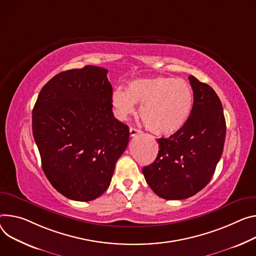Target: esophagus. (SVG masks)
Returning a JSON list of instances; mask_svg holds the SVG:
<instances>
[{
	"label": "esophagus",
	"mask_w": 256,
	"mask_h": 256,
	"mask_svg": "<svg viewBox=\"0 0 256 256\" xmlns=\"http://www.w3.org/2000/svg\"><path fill=\"white\" fill-rule=\"evenodd\" d=\"M140 132H141V130H138V128H130V136H134L136 134H140Z\"/></svg>",
	"instance_id": "esophagus-1"
}]
</instances>
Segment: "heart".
<instances>
[{
	"mask_svg": "<svg viewBox=\"0 0 256 256\" xmlns=\"http://www.w3.org/2000/svg\"><path fill=\"white\" fill-rule=\"evenodd\" d=\"M111 106L116 118L126 120L140 105L145 126L158 136H172L189 122L194 107V92L189 82L172 76L136 78L128 82L126 92L115 90Z\"/></svg>",
	"mask_w": 256,
	"mask_h": 256,
	"instance_id": "obj_1",
	"label": "heart"
}]
</instances>
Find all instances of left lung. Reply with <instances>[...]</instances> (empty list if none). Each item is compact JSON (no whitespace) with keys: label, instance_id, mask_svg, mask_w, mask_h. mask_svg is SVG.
Returning <instances> with one entry per match:
<instances>
[{"label":"left lung","instance_id":"8db88e82","mask_svg":"<svg viewBox=\"0 0 256 256\" xmlns=\"http://www.w3.org/2000/svg\"><path fill=\"white\" fill-rule=\"evenodd\" d=\"M194 92L191 118L180 132L157 138L158 155L143 168L153 192L166 200L187 199L212 180L226 138L222 102L214 90L190 76Z\"/></svg>","mask_w":256,"mask_h":256}]
</instances>
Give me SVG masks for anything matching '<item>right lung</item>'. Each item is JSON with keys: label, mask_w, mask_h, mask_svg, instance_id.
I'll list each match as a JSON object with an SVG mask.
<instances>
[{"label": "right lung", "mask_w": 256, "mask_h": 256, "mask_svg": "<svg viewBox=\"0 0 256 256\" xmlns=\"http://www.w3.org/2000/svg\"><path fill=\"white\" fill-rule=\"evenodd\" d=\"M107 72L86 65L58 74L42 86L32 110L42 170L68 199L101 196L128 144V126L112 112Z\"/></svg>", "instance_id": "1"}]
</instances>
